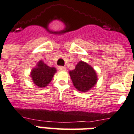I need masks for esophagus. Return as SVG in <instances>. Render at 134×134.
Instances as JSON below:
<instances>
[{
  "label": "esophagus",
  "instance_id": "obj_1",
  "mask_svg": "<svg viewBox=\"0 0 134 134\" xmlns=\"http://www.w3.org/2000/svg\"><path fill=\"white\" fill-rule=\"evenodd\" d=\"M58 70L59 71H65L66 70V67H62V66H59L58 67Z\"/></svg>",
  "mask_w": 134,
  "mask_h": 134
}]
</instances>
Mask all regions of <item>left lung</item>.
Listing matches in <instances>:
<instances>
[{"label":"left lung","instance_id":"8db88e82","mask_svg":"<svg viewBox=\"0 0 134 134\" xmlns=\"http://www.w3.org/2000/svg\"><path fill=\"white\" fill-rule=\"evenodd\" d=\"M70 75L75 87L81 92L89 91L98 82L96 70L82 61L79 62L75 70L70 71Z\"/></svg>","mask_w":134,"mask_h":134}]
</instances>
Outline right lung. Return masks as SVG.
Instances as JSON below:
<instances>
[{"label": "right lung", "instance_id": "1", "mask_svg": "<svg viewBox=\"0 0 134 134\" xmlns=\"http://www.w3.org/2000/svg\"><path fill=\"white\" fill-rule=\"evenodd\" d=\"M56 72L55 67H49L42 60H40L36 64V67L31 70V77L36 86L44 87L49 84Z\"/></svg>", "mask_w": 134, "mask_h": 134}]
</instances>
